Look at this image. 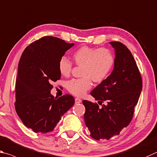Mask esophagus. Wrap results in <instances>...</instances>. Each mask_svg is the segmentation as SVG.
<instances>
[{
    "instance_id": "34e87169",
    "label": "esophagus",
    "mask_w": 157,
    "mask_h": 157,
    "mask_svg": "<svg viewBox=\"0 0 157 157\" xmlns=\"http://www.w3.org/2000/svg\"><path fill=\"white\" fill-rule=\"evenodd\" d=\"M75 104H79V103H81V102H82V99L77 98L75 99Z\"/></svg>"
}]
</instances>
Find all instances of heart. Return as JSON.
<instances>
[{
    "label": "heart",
    "instance_id": "1",
    "mask_svg": "<svg viewBox=\"0 0 157 157\" xmlns=\"http://www.w3.org/2000/svg\"><path fill=\"white\" fill-rule=\"evenodd\" d=\"M75 64L83 67V78L73 79L68 82L67 89L76 96L84 95L92 86L91 79L95 83H101L109 75L115 64V56L107 49H95L83 46L73 53ZM72 63L66 57H62L58 62V70L62 75L69 77L72 71Z\"/></svg>",
    "mask_w": 157,
    "mask_h": 157
}]
</instances>
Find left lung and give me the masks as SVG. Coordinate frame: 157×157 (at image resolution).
Here are the masks:
<instances>
[{
    "label": "left lung",
    "mask_w": 157,
    "mask_h": 157,
    "mask_svg": "<svg viewBox=\"0 0 157 157\" xmlns=\"http://www.w3.org/2000/svg\"><path fill=\"white\" fill-rule=\"evenodd\" d=\"M115 49V64L109 76L91 91L99 105L83 100L84 121L91 137L110 139L128 126L142 90V79L129 49L119 42H110Z\"/></svg>",
    "instance_id": "1"
}]
</instances>
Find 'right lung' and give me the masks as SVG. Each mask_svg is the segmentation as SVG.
Returning <instances> with one entry per match:
<instances>
[{
  "mask_svg": "<svg viewBox=\"0 0 157 157\" xmlns=\"http://www.w3.org/2000/svg\"><path fill=\"white\" fill-rule=\"evenodd\" d=\"M73 45L56 37L45 36L30 44L20 59L16 111L25 126L36 133L53 131L75 103L70 95L57 99L51 94V84L61 78L59 60Z\"/></svg>",
  "mask_w": 157,
  "mask_h": 157,
  "instance_id": "right-lung-1",
  "label": "right lung"
}]
</instances>
